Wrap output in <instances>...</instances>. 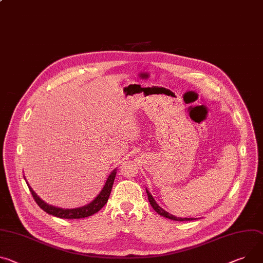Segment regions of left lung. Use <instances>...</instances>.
Here are the masks:
<instances>
[{"instance_id":"1","label":"left lung","mask_w":263,"mask_h":263,"mask_svg":"<svg viewBox=\"0 0 263 263\" xmlns=\"http://www.w3.org/2000/svg\"><path fill=\"white\" fill-rule=\"evenodd\" d=\"M147 194H148V199L150 201V204L152 205V208L159 214L161 215V216L165 217V218H169V219H172V220H175V221H187V220H193V218H179V217H175L173 216V215L169 214L168 212H165L164 210H162L157 203L156 201L154 200V198L152 197V195L149 193V191L147 190Z\"/></svg>"}]
</instances>
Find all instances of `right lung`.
Listing matches in <instances>:
<instances>
[{
    "instance_id": "add662e5",
    "label": "right lung",
    "mask_w": 263,
    "mask_h": 263,
    "mask_svg": "<svg viewBox=\"0 0 263 263\" xmlns=\"http://www.w3.org/2000/svg\"><path fill=\"white\" fill-rule=\"evenodd\" d=\"M116 175V171L114 170L108 177L105 186L103 187L102 192L100 193V195L95 198L91 203L82 206V208H78V209H60V208H55L52 205L47 204L46 202H44L35 193L34 191L30 187V185L27 183L30 193L33 197V199L35 200V202L37 203V205L44 210L46 213H48L50 215H53V216H57L59 218H65V219H80V218H85L88 216H91V215L95 214L97 212H99L108 201V198L110 196L111 190L113 186V182H114V178Z\"/></svg>"
}]
</instances>
